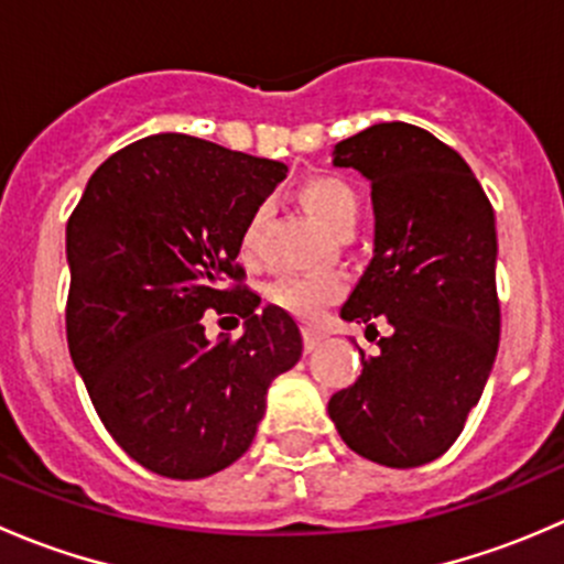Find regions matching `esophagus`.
Here are the masks:
<instances>
[{
  "mask_svg": "<svg viewBox=\"0 0 564 564\" xmlns=\"http://www.w3.org/2000/svg\"><path fill=\"white\" fill-rule=\"evenodd\" d=\"M303 340H305V349L314 351L316 346L324 340V333L318 327H303Z\"/></svg>",
  "mask_w": 564,
  "mask_h": 564,
  "instance_id": "esophagus-1",
  "label": "esophagus"
}]
</instances>
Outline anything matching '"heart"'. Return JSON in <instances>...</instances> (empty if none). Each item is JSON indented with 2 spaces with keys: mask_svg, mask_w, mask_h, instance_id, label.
<instances>
[{
  "mask_svg": "<svg viewBox=\"0 0 564 564\" xmlns=\"http://www.w3.org/2000/svg\"><path fill=\"white\" fill-rule=\"evenodd\" d=\"M297 198L300 204H303L305 213H308L324 231H329V235L338 237L346 235V231H355L357 218H360V202H357V193L351 191L349 182L329 174L308 176V180L297 187ZM261 220H264V213L256 209L246 224V231H242L240 240L242 253L246 256L253 253L256 242H259ZM335 294H338V286H335L333 281H324V278L289 275L270 286V300L278 308L305 318L316 316Z\"/></svg>",
  "mask_w": 564,
  "mask_h": 564,
  "instance_id": "heart-1",
  "label": "heart"
}]
</instances>
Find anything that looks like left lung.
<instances>
[{"instance_id":"obj_1","label":"left lung","mask_w":564,"mask_h":564,"mask_svg":"<svg viewBox=\"0 0 564 564\" xmlns=\"http://www.w3.org/2000/svg\"><path fill=\"white\" fill-rule=\"evenodd\" d=\"M333 166L366 176L373 204V256L340 318L382 316L390 335L327 412L357 456L412 469L451 451L497 360L494 209L464 158L406 122L340 141Z\"/></svg>"}]
</instances>
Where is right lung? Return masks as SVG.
I'll list each match as a JSON object with an SVG mask.
<instances>
[{
    "label": "right lung",
    "mask_w": 564,
    "mask_h": 564,
    "mask_svg": "<svg viewBox=\"0 0 564 564\" xmlns=\"http://www.w3.org/2000/svg\"><path fill=\"white\" fill-rule=\"evenodd\" d=\"M286 166L182 133L147 135L87 182L65 231L67 346L108 434L144 469L202 480L253 442L303 335L242 286L250 215ZM207 310L247 322L209 341Z\"/></svg>",
    "instance_id": "obj_1"
}]
</instances>
